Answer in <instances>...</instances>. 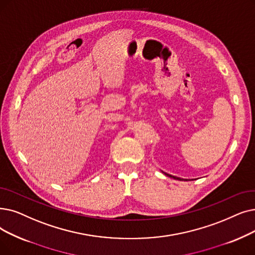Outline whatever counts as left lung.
<instances>
[{
	"label": "left lung",
	"mask_w": 255,
	"mask_h": 255,
	"mask_svg": "<svg viewBox=\"0 0 255 255\" xmlns=\"http://www.w3.org/2000/svg\"><path fill=\"white\" fill-rule=\"evenodd\" d=\"M165 176H168V177H171V178H174V179H176V180H184V181H187L186 179H182V178H179V177H176V176H173V175H170V174H168V173H164V172H162Z\"/></svg>",
	"instance_id": "obj_1"
}]
</instances>
